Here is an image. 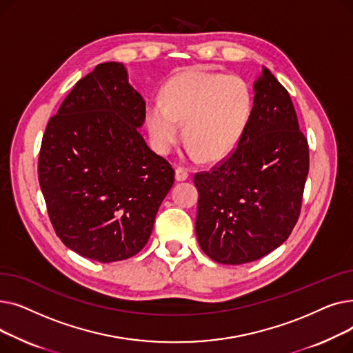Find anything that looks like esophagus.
<instances>
[{
    "instance_id": "34e87169",
    "label": "esophagus",
    "mask_w": 353,
    "mask_h": 353,
    "mask_svg": "<svg viewBox=\"0 0 353 353\" xmlns=\"http://www.w3.org/2000/svg\"><path fill=\"white\" fill-rule=\"evenodd\" d=\"M188 177H189L188 169H184V167H177V169H176V180L177 181H184V180H188Z\"/></svg>"
}]
</instances>
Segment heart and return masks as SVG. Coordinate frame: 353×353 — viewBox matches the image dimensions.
<instances>
[{
    "label": "heart",
    "mask_w": 353,
    "mask_h": 353,
    "mask_svg": "<svg viewBox=\"0 0 353 353\" xmlns=\"http://www.w3.org/2000/svg\"><path fill=\"white\" fill-rule=\"evenodd\" d=\"M252 108L250 88L240 77L189 70L167 81L161 101L148 104L145 124L157 153L172 150L183 124L189 154L216 161L226 157L243 136Z\"/></svg>",
    "instance_id": "obj_1"
}]
</instances>
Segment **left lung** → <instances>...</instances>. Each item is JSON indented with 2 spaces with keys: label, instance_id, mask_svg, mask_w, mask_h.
Returning a JSON list of instances; mask_svg holds the SVG:
<instances>
[{
  "label": "left lung",
  "instance_id": "obj_1",
  "mask_svg": "<svg viewBox=\"0 0 353 353\" xmlns=\"http://www.w3.org/2000/svg\"><path fill=\"white\" fill-rule=\"evenodd\" d=\"M253 90L252 117L234 150L193 179L199 245L223 265L257 261L285 242L309 173L307 140L288 90L265 67Z\"/></svg>",
  "mask_w": 353,
  "mask_h": 353
}]
</instances>
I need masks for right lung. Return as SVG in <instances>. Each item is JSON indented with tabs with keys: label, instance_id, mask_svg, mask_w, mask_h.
<instances>
[{
	"label": "right lung",
	"instance_id": "obj_1",
	"mask_svg": "<svg viewBox=\"0 0 353 353\" xmlns=\"http://www.w3.org/2000/svg\"><path fill=\"white\" fill-rule=\"evenodd\" d=\"M145 103L121 63L77 81L43 136L39 180L61 242L96 262L137 254L174 183L170 163L139 132Z\"/></svg>",
	"mask_w": 353,
	"mask_h": 353
}]
</instances>
